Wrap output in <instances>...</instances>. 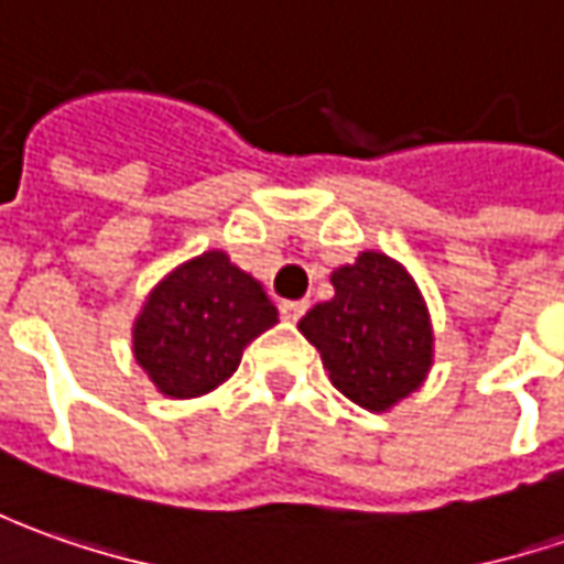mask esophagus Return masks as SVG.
Wrapping results in <instances>:
<instances>
[{
  "instance_id": "1",
  "label": "esophagus",
  "mask_w": 564,
  "mask_h": 564,
  "mask_svg": "<svg viewBox=\"0 0 564 564\" xmlns=\"http://www.w3.org/2000/svg\"><path fill=\"white\" fill-rule=\"evenodd\" d=\"M308 312V302L300 300V302H281V318L283 321H300L302 315Z\"/></svg>"
}]
</instances>
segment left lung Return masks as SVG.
I'll return each instance as SVG.
<instances>
[{
  "label": "left lung",
  "instance_id": "1",
  "mask_svg": "<svg viewBox=\"0 0 564 564\" xmlns=\"http://www.w3.org/2000/svg\"><path fill=\"white\" fill-rule=\"evenodd\" d=\"M330 283L334 300L318 302L300 330L343 397L383 412L417 390L431 368L427 308L405 268L380 252H361Z\"/></svg>",
  "mask_w": 564,
  "mask_h": 564
}]
</instances>
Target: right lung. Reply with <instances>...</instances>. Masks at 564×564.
Returning a JSON list of instances; mask_svg holds the SVG:
<instances>
[{
    "label": "right lung",
    "mask_w": 564,
    "mask_h": 564,
    "mask_svg": "<svg viewBox=\"0 0 564 564\" xmlns=\"http://www.w3.org/2000/svg\"><path fill=\"white\" fill-rule=\"evenodd\" d=\"M278 324L262 283L224 252H205L152 290L133 324V356L174 399L203 397L237 371L243 349Z\"/></svg>",
    "instance_id": "add662e5"
}]
</instances>
